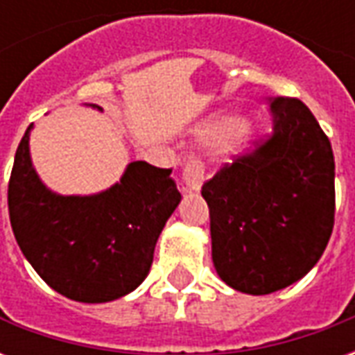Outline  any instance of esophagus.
Wrapping results in <instances>:
<instances>
[{
	"mask_svg": "<svg viewBox=\"0 0 355 355\" xmlns=\"http://www.w3.org/2000/svg\"><path fill=\"white\" fill-rule=\"evenodd\" d=\"M182 180L186 192H198L205 180V165L198 157H190L182 171Z\"/></svg>",
	"mask_w": 355,
	"mask_h": 355,
	"instance_id": "esophagus-1",
	"label": "esophagus"
}]
</instances>
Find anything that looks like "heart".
<instances>
[{
    "label": "heart",
    "mask_w": 355,
    "mask_h": 355,
    "mask_svg": "<svg viewBox=\"0 0 355 355\" xmlns=\"http://www.w3.org/2000/svg\"><path fill=\"white\" fill-rule=\"evenodd\" d=\"M239 127V119L232 116H223L215 119L213 123H209L203 131H201V137L205 140H211V142H218V140H224L226 137H230L232 132L236 131Z\"/></svg>",
    "instance_id": "b5f03b06"
}]
</instances>
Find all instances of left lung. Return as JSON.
<instances>
[{"mask_svg": "<svg viewBox=\"0 0 355 355\" xmlns=\"http://www.w3.org/2000/svg\"><path fill=\"white\" fill-rule=\"evenodd\" d=\"M274 132L201 188L213 264L232 289L270 295L304 277L335 224V157L298 98H270Z\"/></svg>", "mask_w": 355, "mask_h": 355, "instance_id": "left-lung-1", "label": "left lung"}]
</instances>
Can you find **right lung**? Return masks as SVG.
<instances>
[{
  "label": "right lung",
  "instance_id": "add662e5",
  "mask_svg": "<svg viewBox=\"0 0 355 355\" xmlns=\"http://www.w3.org/2000/svg\"><path fill=\"white\" fill-rule=\"evenodd\" d=\"M32 127L17 148L7 192L20 251L66 298L98 304L125 297L144 282L157 238L180 203L173 169L132 162L104 192L60 196L43 184L32 165Z\"/></svg>",
  "mask_w": 355,
  "mask_h": 355
}]
</instances>
